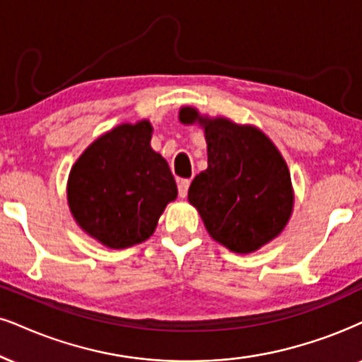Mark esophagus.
<instances>
[{"label":"esophagus","instance_id":"1","mask_svg":"<svg viewBox=\"0 0 362 362\" xmlns=\"http://www.w3.org/2000/svg\"><path fill=\"white\" fill-rule=\"evenodd\" d=\"M189 185H191L189 180H180V181H177V191H180L181 198H186V196H188Z\"/></svg>","mask_w":362,"mask_h":362}]
</instances>
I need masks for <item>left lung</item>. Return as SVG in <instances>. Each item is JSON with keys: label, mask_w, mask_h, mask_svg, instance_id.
I'll use <instances>...</instances> for the list:
<instances>
[{"label": "left lung", "mask_w": 362, "mask_h": 362, "mask_svg": "<svg viewBox=\"0 0 362 362\" xmlns=\"http://www.w3.org/2000/svg\"><path fill=\"white\" fill-rule=\"evenodd\" d=\"M180 122L198 124L208 146V168L194 177L189 204L215 242L235 253H253L275 240L293 211L287 163L272 139L252 124L202 115L181 107Z\"/></svg>", "instance_id": "obj_1"}]
</instances>
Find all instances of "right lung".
<instances>
[{
    "label": "right lung",
    "instance_id": "obj_1",
    "mask_svg": "<svg viewBox=\"0 0 362 362\" xmlns=\"http://www.w3.org/2000/svg\"><path fill=\"white\" fill-rule=\"evenodd\" d=\"M147 119L97 137L80 154L66 181L74 220L107 248L122 250L154 233L177 188L166 159L151 147Z\"/></svg>",
    "mask_w": 362,
    "mask_h": 362
}]
</instances>
